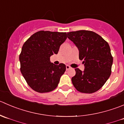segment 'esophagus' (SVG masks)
<instances>
[{
    "label": "esophagus",
    "mask_w": 124,
    "mask_h": 124,
    "mask_svg": "<svg viewBox=\"0 0 124 124\" xmlns=\"http://www.w3.org/2000/svg\"><path fill=\"white\" fill-rule=\"evenodd\" d=\"M66 70H69L71 68L69 66V65H66Z\"/></svg>",
    "instance_id": "obj_1"
}]
</instances>
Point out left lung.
<instances>
[{"mask_svg": "<svg viewBox=\"0 0 124 124\" xmlns=\"http://www.w3.org/2000/svg\"><path fill=\"white\" fill-rule=\"evenodd\" d=\"M67 37L79 50V58L84 63V72L75 69L72 78L73 86L79 92L92 93L100 90L110 77L113 57L108 43L91 31L67 32Z\"/></svg>", "mask_w": 124, "mask_h": 124, "instance_id": "8db88e82", "label": "left lung"}]
</instances>
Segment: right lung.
Masks as SVG:
<instances>
[{
	"label": "right lung",
	"mask_w": 124,
	"mask_h": 124,
	"mask_svg": "<svg viewBox=\"0 0 124 124\" xmlns=\"http://www.w3.org/2000/svg\"><path fill=\"white\" fill-rule=\"evenodd\" d=\"M66 39V32L40 31L23 44L19 55L20 71L27 84L34 91L49 92L58 86L66 71V65L54 64L50 62V57L58 54Z\"/></svg>",
	"instance_id": "obj_1"
}]
</instances>
